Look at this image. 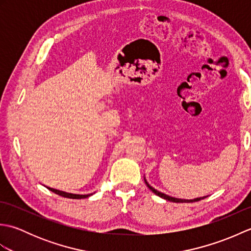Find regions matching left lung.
<instances>
[{
  "label": "left lung",
  "instance_id": "1",
  "mask_svg": "<svg viewBox=\"0 0 251 251\" xmlns=\"http://www.w3.org/2000/svg\"><path fill=\"white\" fill-rule=\"evenodd\" d=\"M145 182H146V184H147L148 188L150 189V190L153 192L154 194L157 195V196H159V197H162V199H164V200L169 201H173V202H193V201H201V200H204V199H206V197H207V196L197 197V199H194V200H182V199H176V197H172V196H169V195H166V194L162 193V192H159V191L155 190L154 188H152V186L148 183V181L146 180V177H145Z\"/></svg>",
  "mask_w": 251,
  "mask_h": 251
}]
</instances>
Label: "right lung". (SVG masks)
I'll return each mask as SVG.
<instances>
[{"mask_svg": "<svg viewBox=\"0 0 251 251\" xmlns=\"http://www.w3.org/2000/svg\"><path fill=\"white\" fill-rule=\"evenodd\" d=\"M47 189H49L50 191L54 192V193L60 195V196H63V197H67V199H73V200H81V199H86V197H89L92 194H73V193H68V192H63V191H60V190H56V189H52V188H49V186H46Z\"/></svg>", "mask_w": 251, "mask_h": 251, "instance_id": "add662e5", "label": "right lung"}]
</instances>
